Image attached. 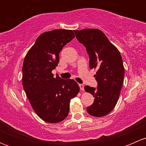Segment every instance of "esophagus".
<instances>
[{
  "label": "esophagus",
  "mask_w": 146,
  "mask_h": 146,
  "mask_svg": "<svg viewBox=\"0 0 146 146\" xmlns=\"http://www.w3.org/2000/svg\"><path fill=\"white\" fill-rule=\"evenodd\" d=\"M79 87H80V90L81 91L84 90V85H82V84H80V85H79Z\"/></svg>",
  "instance_id": "34e87169"
}]
</instances>
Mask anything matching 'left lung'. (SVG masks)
Returning a JSON list of instances; mask_svg holds the SVG:
<instances>
[{
  "instance_id": "left-lung-1",
  "label": "left lung",
  "mask_w": 146,
  "mask_h": 146,
  "mask_svg": "<svg viewBox=\"0 0 146 146\" xmlns=\"http://www.w3.org/2000/svg\"><path fill=\"white\" fill-rule=\"evenodd\" d=\"M78 40L85 46L90 57V68L96 69L97 88L88 85L84 89L95 98L87 107L91 116L102 117L112 111L118 102L124 78V67L118 48L104 32L98 29L74 30Z\"/></svg>"
}]
</instances>
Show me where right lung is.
I'll list each match as a JSON object with an SVG mask.
<instances>
[{
    "label": "right lung",
    "instance_id": "add662e5",
    "mask_svg": "<svg viewBox=\"0 0 146 146\" xmlns=\"http://www.w3.org/2000/svg\"><path fill=\"white\" fill-rule=\"evenodd\" d=\"M75 35L70 29L42 33L28 51L23 66V86L34 111L50 123L61 122L69 112L70 100L80 91L73 79L54 77L52 70L59 62V53Z\"/></svg>",
    "mask_w": 146,
    "mask_h": 146
}]
</instances>
